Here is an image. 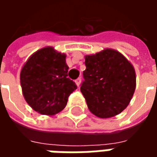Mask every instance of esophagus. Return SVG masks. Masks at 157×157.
I'll use <instances>...</instances> for the list:
<instances>
[{"label":"esophagus","instance_id":"34e87169","mask_svg":"<svg viewBox=\"0 0 157 157\" xmlns=\"http://www.w3.org/2000/svg\"><path fill=\"white\" fill-rule=\"evenodd\" d=\"M81 82H82V79H81V77H79V78H77L76 80H75V82L77 86H80V84H81Z\"/></svg>","mask_w":157,"mask_h":157}]
</instances>
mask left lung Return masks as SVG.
<instances>
[{
  "label": "left lung",
  "instance_id": "left-lung-1",
  "mask_svg": "<svg viewBox=\"0 0 157 157\" xmlns=\"http://www.w3.org/2000/svg\"><path fill=\"white\" fill-rule=\"evenodd\" d=\"M85 65L81 92L90 112L101 118H112L123 112L136 86L133 65L113 48L85 55Z\"/></svg>",
  "mask_w": 157,
  "mask_h": 157
}]
</instances>
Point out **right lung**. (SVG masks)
Segmentation results:
<instances>
[{
	"instance_id": "right-lung-1",
	"label": "right lung",
	"mask_w": 157,
	"mask_h": 157,
	"mask_svg": "<svg viewBox=\"0 0 157 157\" xmlns=\"http://www.w3.org/2000/svg\"><path fill=\"white\" fill-rule=\"evenodd\" d=\"M66 55L50 46L34 52L22 66L20 83L22 95L34 111L54 115L66 106L77 86L69 78Z\"/></svg>"
}]
</instances>
